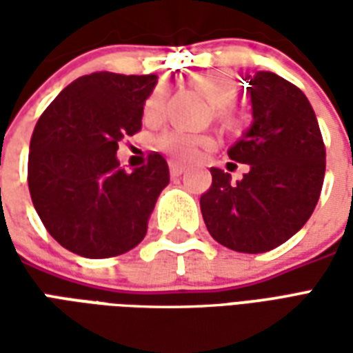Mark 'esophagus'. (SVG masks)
<instances>
[{
    "instance_id": "1",
    "label": "esophagus",
    "mask_w": 353,
    "mask_h": 353,
    "mask_svg": "<svg viewBox=\"0 0 353 353\" xmlns=\"http://www.w3.org/2000/svg\"><path fill=\"white\" fill-rule=\"evenodd\" d=\"M185 172V164H181V162H174V161H170V174L174 177L177 176H181Z\"/></svg>"
}]
</instances>
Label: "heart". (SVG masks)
<instances>
[{"instance_id": "heart-1", "label": "heart", "mask_w": 353, "mask_h": 353, "mask_svg": "<svg viewBox=\"0 0 353 353\" xmlns=\"http://www.w3.org/2000/svg\"><path fill=\"white\" fill-rule=\"evenodd\" d=\"M189 85L199 90L212 105L214 115L225 128H234L238 115L232 103L238 96V83L234 75L225 70L196 73L189 77ZM164 108V88H157L143 103V121L157 123ZM154 145L176 161H192L202 149L214 145V138L208 134H191L183 130H166L157 136Z\"/></svg>"}]
</instances>
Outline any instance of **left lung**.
Segmentation results:
<instances>
[{
	"mask_svg": "<svg viewBox=\"0 0 353 353\" xmlns=\"http://www.w3.org/2000/svg\"><path fill=\"white\" fill-rule=\"evenodd\" d=\"M253 124L232 161L250 164L236 185L212 168V187L200 196L210 234L240 253H265L303 229L318 204L325 177V143L304 92L272 72L250 77Z\"/></svg>",
	"mask_w": 353,
	"mask_h": 353,
	"instance_id": "obj_1",
	"label": "left lung"
}]
</instances>
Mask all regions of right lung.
Segmentation results:
<instances>
[{
	"mask_svg": "<svg viewBox=\"0 0 353 353\" xmlns=\"http://www.w3.org/2000/svg\"><path fill=\"white\" fill-rule=\"evenodd\" d=\"M154 85L157 75H83L35 124L28 154L32 202L50 236L81 257L105 259L136 248L170 183L162 154L151 153L134 172L115 157L119 143L141 130Z\"/></svg>",
	"mask_w": 353,
	"mask_h": 353,
	"instance_id": "right-lung-1",
	"label": "right lung"
}]
</instances>
